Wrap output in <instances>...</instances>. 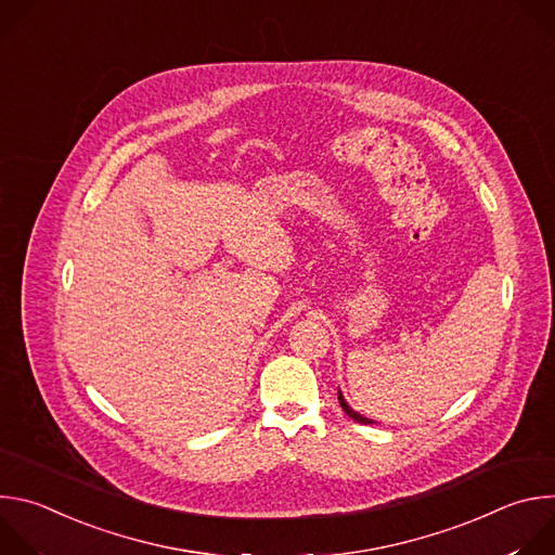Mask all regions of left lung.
<instances>
[{
  "mask_svg": "<svg viewBox=\"0 0 555 555\" xmlns=\"http://www.w3.org/2000/svg\"><path fill=\"white\" fill-rule=\"evenodd\" d=\"M338 402H340V406H343V411L353 420V422H358V424H375L373 420H369V417H364V415H360V413H356L347 402H345V395L338 390Z\"/></svg>",
  "mask_w": 555,
  "mask_h": 555,
  "instance_id": "8db88e82",
  "label": "left lung"
}]
</instances>
